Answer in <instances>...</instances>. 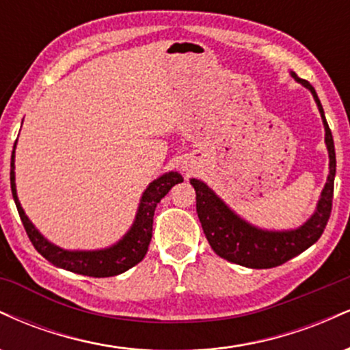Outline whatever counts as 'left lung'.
Returning a JSON list of instances; mask_svg holds the SVG:
<instances>
[{"label":"left lung","instance_id":"1","mask_svg":"<svg viewBox=\"0 0 350 350\" xmlns=\"http://www.w3.org/2000/svg\"><path fill=\"white\" fill-rule=\"evenodd\" d=\"M291 75L296 82L306 87L312 94L316 105L319 108L321 118H323L324 130H326L329 176L326 186L321 192L314 214L295 230H263L237 215L202 180L191 179V184L196 189V208H198L200 226H202L212 250L228 262L247 268H273L295 258L296 255H299L301 252H304L319 240L327 226L329 217H331L336 176L334 139H332V133L329 130L323 105L317 98L314 87L308 80L299 79L295 72H291Z\"/></svg>","mask_w":350,"mask_h":350}]
</instances>
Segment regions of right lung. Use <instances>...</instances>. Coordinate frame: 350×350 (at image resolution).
<instances>
[{
	"label": "right lung",
	"instance_id": "add662e5",
	"mask_svg": "<svg viewBox=\"0 0 350 350\" xmlns=\"http://www.w3.org/2000/svg\"><path fill=\"white\" fill-rule=\"evenodd\" d=\"M16 148V144H14ZM11 192L18 207L19 217L26 234L33 242L34 248L38 250L47 262L55 267L69 270L79 275L94 276V278H107V276H116L120 273L130 270L131 267L138 265L146 255L148 247H150L152 235V217H154V208L174 184L183 183V176L179 172L171 171L163 174L161 178L154 179L146 191L143 192L142 200H139L138 212H136L135 222L130 230L124 234L120 242L102 250H64L57 245L51 243L49 240L44 239L39 230L33 226L27 215L24 214L21 204H19L18 194H16L14 183V150L11 154Z\"/></svg>",
	"mask_w": 350,
	"mask_h": 350
}]
</instances>
